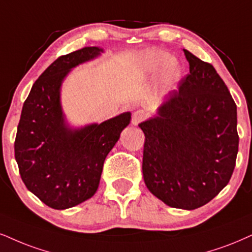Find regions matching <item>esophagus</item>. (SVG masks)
Instances as JSON below:
<instances>
[{
	"label": "esophagus",
	"mask_w": 252,
	"mask_h": 252,
	"mask_svg": "<svg viewBox=\"0 0 252 252\" xmlns=\"http://www.w3.org/2000/svg\"><path fill=\"white\" fill-rule=\"evenodd\" d=\"M146 118V113L144 111H136L132 117V125L136 126L139 123H141L142 120H145Z\"/></svg>",
	"instance_id": "esophagus-1"
}]
</instances>
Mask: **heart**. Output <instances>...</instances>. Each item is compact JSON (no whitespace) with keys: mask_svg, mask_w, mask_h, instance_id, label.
Masks as SVG:
<instances>
[{"mask_svg":"<svg viewBox=\"0 0 252 252\" xmlns=\"http://www.w3.org/2000/svg\"><path fill=\"white\" fill-rule=\"evenodd\" d=\"M146 66L151 72H158L166 67L161 77V85L164 89H172L181 80V67L179 64L173 63L172 57L164 52H152L146 60Z\"/></svg>","mask_w":252,"mask_h":252,"instance_id":"1","label":"heart"}]
</instances>
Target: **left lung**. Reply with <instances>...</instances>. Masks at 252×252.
<instances>
[{
  "label": "left lung",
  "instance_id": "left-lung-1",
  "mask_svg": "<svg viewBox=\"0 0 252 252\" xmlns=\"http://www.w3.org/2000/svg\"><path fill=\"white\" fill-rule=\"evenodd\" d=\"M189 73L139 124L148 190L172 208H200L228 185L238 152L237 107L215 67L185 50Z\"/></svg>",
  "mask_w": 252,
  "mask_h": 252
}]
</instances>
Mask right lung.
Returning <instances> with one entry per match:
<instances>
[{
  "label": "right lung",
  "instance_id": "1",
  "mask_svg": "<svg viewBox=\"0 0 252 252\" xmlns=\"http://www.w3.org/2000/svg\"><path fill=\"white\" fill-rule=\"evenodd\" d=\"M102 52L86 46L61 56L39 76L24 101L15 139L22 181L43 203L67 209L97 191L107 154L131 121L119 114L101 124L71 128L61 105V86L71 69Z\"/></svg>",
  "mask_w": 252,
  "mask_h": 252
}]
</instances>
